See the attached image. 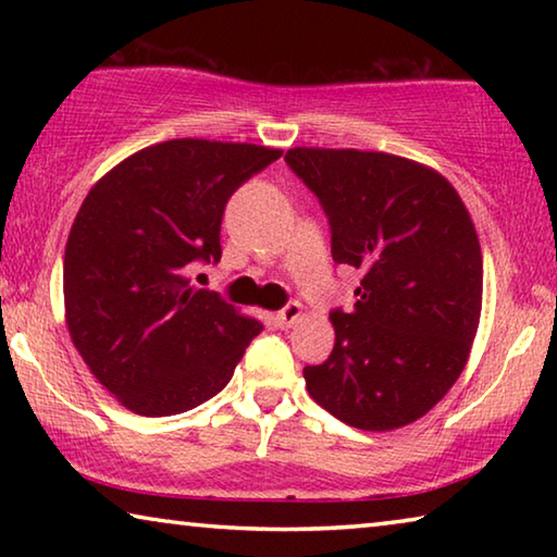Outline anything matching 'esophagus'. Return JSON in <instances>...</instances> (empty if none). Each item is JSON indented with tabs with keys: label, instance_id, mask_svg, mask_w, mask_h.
<instances>
[{
	"label": "esophagus",
	"instance_id": "obj_1",
	"mask_svg": "<svg viewBox=\"0 0 557 557\" xmlns=\"http://www.w3.org/2000/svg\"><path fill=\"white\" fill-rule=\"evenodd\" d=\"M301 317V307H299V301H289V305H285L280 309V312L275 314V322H277V326L280 329H289V326H295L297 324V319Z\"/></svg>",
	"mask_w": 557,
	"mask_h": 557
}]
</instances>
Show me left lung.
I'll use <instances>...</instances> for the list:
<instances>
[{
  "mask_svg": "<svg viewBox=\"0 0 557 557\" xmlns=\"http://www.w3.org/2000/svg\"><path fill=\"white\" fill-rule=\"evenodd\" d=\"M285 162L324 209L336 265L361 272L354 307L329 312L336 342L305 366L307 391L351 428L408 425L445 398L474 342V223L447 178L410 159L297 147Z\"/></svg>",
  "mask_w": 557,
  "mask_h": 557,
  "instance_id": "1",
  "label": "left lung"
}]
</instances>
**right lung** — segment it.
<instances>
[{
  "label": "right lung",
  "mask_w": 557,
  "mask_h": 557,
  "mask_svg": "<svg viewBox=\"0 0 557 557\" xmlns=\"http://www.w3.org/2000/svg\"><path fill=\"white\" fill-rule=\"evenodd\" d=\"M280 157L169 139L90 188L65 243V322L90 373L127 410L166 418L213 398L262 332L191 275L221 260L231 196Z\"/></svg>",
  "instance_id": "obj_1"
}]
</instances>
